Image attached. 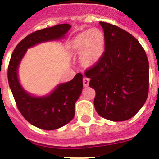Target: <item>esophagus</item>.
Here are the masks:
<instances>
[{"mask_svg":"<svg viewBox=\"0 0 159 159\" xmlns=\"http://www.w3.org/2000/svg\"><path fill=\"white\" fill-rule=\"evenodd\" d=\"M89 81H90L89 79L87 78V77H84V79H83V84H84V86L88 87V85H89Z\"/></svg>","mask_w":159,"mask_h":159,"instance_id":"esophagus-1","label":"esophagus"}]
</instances>
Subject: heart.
<instances>
[{"mask_svg":"<svg viewBox=\"0 0 159 159\" xmlns=\"http://www.w3.org/2000/svg\"><path fill=\"white\" fill-rule=\"evenodd\" d=\"M104 35L98 29L80 32L71 42V49L80 54V63L84 67L95 65L104 52Z\"/></svg>","mask_w":159,"mask_h":159,"instance_id":"obj_1","label":"heart"}]
</instances>
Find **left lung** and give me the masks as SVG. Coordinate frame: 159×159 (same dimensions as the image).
Instances as JSON below:
<instances>
[{"label":"left lung","mask_w":159,"mask_h":159,"mask_svg":"<svg viewBox=\"0 0 159 159\" xmlns=\"http://www.w3.org/2000/svg\"><path fill=\"white\" fill-rule=\"evenodd\" d=\"M104 32L105 51L84 72L95 91L97 113L111 121H125L144 105L149 92V62L134 36L116 25L99 22Z\"/></svg>","instance_id":"obj_1"}]
</instances>
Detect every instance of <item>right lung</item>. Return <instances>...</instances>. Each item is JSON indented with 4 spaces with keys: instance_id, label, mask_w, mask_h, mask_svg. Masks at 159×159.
<instances>
[{
    "instance_id": "add662e5",
    "label": "right lung",
    "mask_w": 159,
    "mask_h": 159,
    "mask_svg": "<svg viewBox=\"0 0 159 159\" xmlns=\"http://www.w3.org/2000/svg\"><path fill=\"white\" fill-rule=\"evenodd\" d=\"M70 29V25L62 24L28 35L15 48L8 64V84L18 110L29 123L43 130L58 129L74 118L75 102L82 92L83 75L77 73L71 81L58 85L49 95L35 97L20 86L17 76L18 66L29 48L41 42L59 40Z\"/></svg>"
}]
</instances>
